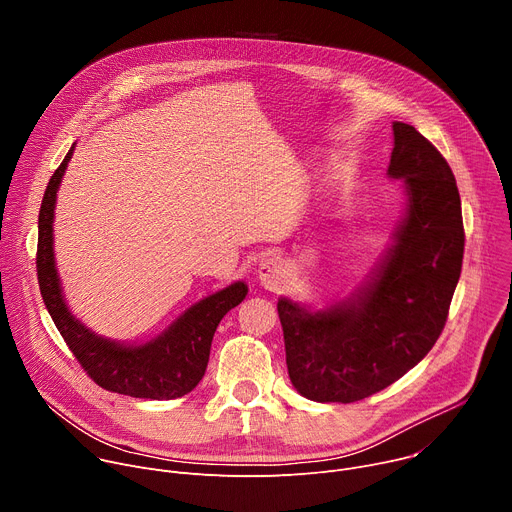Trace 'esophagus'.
<instances>
[{
    "mask_svg": "<svg viewBox=\"0 0 512 512\" xmlns=\"http://www.w3.org/2000/svg\"><path fill=\"white\" fill-rule=\"evenodd\" d=\"M259 281L265 289H277L287 277V265L281 257L269 255L259 265Z\"/></svg>",
    "mask_w": 512,
    "mask_h": 512,
    "instance_id": "1",
    "label": "esophagus"
}]
</instances>
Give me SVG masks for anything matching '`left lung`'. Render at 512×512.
I'll list each match as a JSON object with an SVG mask.
<instances>
[{"mask_svg": "<svg viewBox=\"0 0 512 512\" xmlns=\"http://www.w3.org/2000/svg\"><path fill=\"white\" fill-rule=\"evenodd\" d=\"M389 176L409 206L373 279L324 312L281 298L291 383L320 403H354L401 379L440 338L462 273L464 223L454 172L413 125L393 123Z\"/></svg>", "mask_w": 512, "mask_h": 512, "instance_id": "left-lung-1", "label": "left lung"}]
</instances>
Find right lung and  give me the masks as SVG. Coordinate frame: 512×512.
Here are the masks:
<instances>
[{
    "instance_id": "1",
    "label": "right lung",
    "mask_w": 512,
    "mask_h": 512,
    "mask_svg": "<svg viewBox=\"0 0 512 512\" xmlns=\"http://www.w3.org/2000/svg\"><path fill=\"white\" fill-rule=\"evenodd\" d=\"M72 152L75 145L52 174L38 214L36 271L48 314L85 373L105 391L156 401L182 397L204 377L216 326L229 310L245 300L247 285L237 281L200 300L164 334L141 346H123L85 328L64 304L52 251L56 190Z\"/></svg>"
}]
</instances>
